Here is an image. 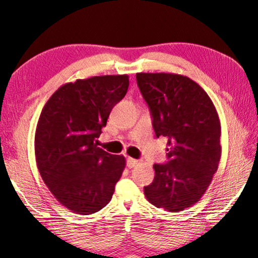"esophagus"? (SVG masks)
Instances as JSON below:
<instances>
[{"instance_id": "esophagus-1", "label": "esophagus", "mask_w": 258, "mask_h": 258, "mask_svg": "<svg viewBox=\"0 0 258 258\" xmlns=\"http://www.w3.org/2000/svg\"><path fill=\"white\" fill-rule=\"evenodd\" d=\"M137 164H138V161H137V159L131 158V157L127 158V167L128 168H135Z\"/></svg>"}]
</instances>
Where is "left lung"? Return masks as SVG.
Segmentation results:
<instances>
[{
    "label": "left lung",
    "instance_id": "8db88e82",
    "mask_svg": "<svg viewBox=\"0 0 258 258\" xmlns=\"http://www.w3.org/2000/svg\"><path fill=\"white\" fill-rule=\"evenodd\" d=\"M157 137H168V163L155 164L144 187L150 204L169 212L193 206L210 187L221 158V126L216 106L197 82L171 73H138Z\"/></svg>",
    "mask_w": 258,
    "mask_h": 258
}]
</instances>
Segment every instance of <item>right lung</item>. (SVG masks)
I'll use <instances>...</instances> for the list:
<instances>
[{
  "label": "right lung",
  "mask_w": 258,
  "mask_h": 258,
  "mask_svg": "<svg viewBox=\"0 0 258 258\" xmlns=\"http://www.w3.org/2000/svg\"><path fill=\"white\" fill-rule=\"evenodd\" d=\"M127 75L65 83L39 116L35 161L53 197L74 213L93 214L110 201L126 165L122 155L99 148L101 128L128 89Z\"/></svg>",
  "instance_id": "right-lung-1"
}]
</instances>
